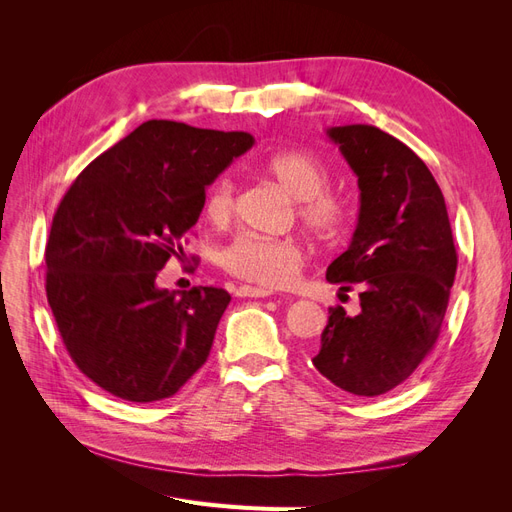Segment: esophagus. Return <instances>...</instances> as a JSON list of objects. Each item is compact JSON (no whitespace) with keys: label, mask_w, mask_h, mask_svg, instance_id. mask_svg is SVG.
<instances>
[{"label":"esophagus","mask_w":512,"mask_h":512,"mask_svg":"<svg viewBox=\"0 0 512 512\" xmlns=\"http://www.w3.org/2000/svg\"><path fill=\"white\" fill-rule=\"evenodd\" d=\"M237 297H254V299H265V297H271V290L267 288H256V286H239L235 290Z\"/></svg>","instance_id":"34e87169"}]
</instances>
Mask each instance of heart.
Returning <instances> with one entry per match:
<instances>
[{
	"mask_svg": "<svg viewBox=\"0 0 512 512\" xmlns=\"http://www.w3.org/2000/svg\"><path fill=\"white\" fill-rule=\"evenodd\" d=\"M260 170L277 181L294 198V213L309 237L335 243L350 224V205L327 190L329 170L309 151H277L260 160ZM235 213V183L228 177L215 181L205 196V215L224 226ZM226 273L267 288L294 282L303 265L297 241L239 235L220 256Z\"/></svg>",
	"mask_w": 512,
	"mask_h": 512,
	"instance_id": "obj_1",
	"label": "heart"
}]
</instances>
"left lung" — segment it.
<instances>
[{
  "instance_id": "8db88e82",
  "label": "left lung",
  "mask_w": 512,
  "mask_h": 512,
  "mask_svg": "<svg viewBox=\"0 0 512 512\" xmlns=\"http://www.w3.org/2000/svg\"><path fill=\"white\" fill-rule=\"evenodd\" d=\"M359 177V224L327 280L359 290L361 312L329 307L312 363L339 389L393 391L436 346L457 273L440 185L425 162L376 126L327 130Z\"/></svg>"
}]
</instances>
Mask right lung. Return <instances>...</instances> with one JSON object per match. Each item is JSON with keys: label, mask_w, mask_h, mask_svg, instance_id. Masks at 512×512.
<instances>
[{"label": "right lung", "mask_w": 512, "mask_h": 512, "mask_svg": "<svg viewBox=\"0 0 512 512\" xmlns=\"http://www.w3.org/2000/svg\"><path fill=\"white\" fill-rule=\"evenodd\" d=\"M254 145L247 132L151 119L91 162L53 215L46 299L72 361L100 389L147 404L205 365L224 288L156 286L205 207V190Z\"/></svg>", "instance_id": "obj_1"}]
</instances>
